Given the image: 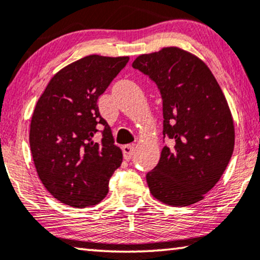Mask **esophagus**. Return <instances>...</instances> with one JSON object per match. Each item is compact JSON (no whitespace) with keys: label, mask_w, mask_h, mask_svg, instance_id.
Listing matches in <instances>:
<instances>
[{"label":"esophagus","mask_w":260,"mask_h":260,"mask_svg":"<svg viewBox=\"0 0 260 260\" xmlns=\"http://www.w3.org/2000/svg\"><path fill=\"white\" fill-rule=\"evenodd\" d=\"M122 150H123L124 158H125L126 161H130L131 157H133L135 154V145H133V144L124 145V147L122 148Z\"/></svg>","instance_id":"1"}]
</instances>
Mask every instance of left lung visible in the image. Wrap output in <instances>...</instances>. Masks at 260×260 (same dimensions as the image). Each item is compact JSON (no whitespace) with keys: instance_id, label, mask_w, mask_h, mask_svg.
<instances>
[{"instance_id":"8db88e82","label":"left lung","mask_w":260,"mask_h":260,"mask_svg":"<svg viewBox=\"0 0 260 260\" xmlns=\"http://www.w3.org/2000/svg\"><path fill=\"white\" fill-rule=\"evenodd\" d=\"M133 67L157 85L163 104L161 158L147 182L152 197L169 206L204 199L222 176L234 149L229 104L207 65L177 47L142 54Z\"/></svg>"}]
</instances>
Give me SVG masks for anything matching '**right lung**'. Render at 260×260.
I'll use <instances>...</instances> for the list:
<instances>
[{
  "label": "right lung",
  "instance_id": "obj_1",
  "mask_svg": "<svg viewBox=\"0 0 260 260\" xmlns=\"http://www.w3.org/2000/svg\"><path fill=\"white\" fill-rule=\"evenodd\" d=\"M127 61L129 56H85L60 70L39 98L30 151L42 184L62 204L78 208L99 204L122 163V150L97 102ZM99 128L102 140L94 142Z\"/></svg>",
  "mask_w": 260,
  "mask_h": 260
}]
</instances>
